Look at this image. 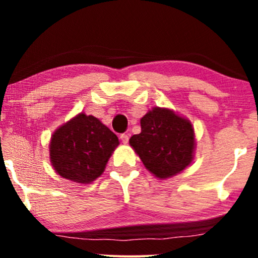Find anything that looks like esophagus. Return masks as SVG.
I'll list each match as a JSON object with an SVG mask.
<instances>
[{"label": "esophagus", "instance_id": "obj_1", "mask_svg": "<svg viewBox=\"0 0 258 258\" xmlns=\"http://www.w3.org/2000/svg\"><path fill=\"white\" fill-rule=\"evenodd\" d=\"M120 139L121 141H122V143H128V139H130V137H128V135H126V133H122V135L120 136Z\"/></svg>", "mask_w": 258, "mask_h": 258}]
</instances>
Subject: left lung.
I'll return each mask as SVG.
<instances>
[{
  "label": "left lung",
  "instance_id": "left-lung-1",
  "mask_svg": "<svg viewBox=\"0 0 258 258\" xmlns=\"http://www.w3.org/2000/svg\"><path fill=\"white\" fill-rule=\"evenodd\" d=\"M141 128L130 144L154 176L170 178L191 164L195 136L190 121L171 109L155 106L141 119Z\"/></svg>",
  "mask_w": 258,
  "mask_h": 258
}]
</instances>
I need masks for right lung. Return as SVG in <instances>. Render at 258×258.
Instances as JSON below:
<instances>
[{
	"mask_svg": "<svg viewBox=\"0 0 258 258\" xmlns=\"http://www.w3.org/2000/svg\"><path fill=\"white\" fill-rule=\"evenodd\" d=\"M119 138L97 117L80 112L55 130L49 143V159L65 179L88 184L104 172Z\"/></svg>",
	"mask_w": 258,
	"mask_h": 258,
	"instance_id": "1",
	"label": "right lung"
}]
</instances>
